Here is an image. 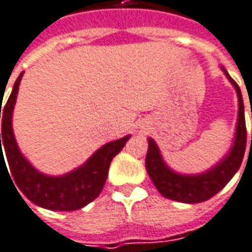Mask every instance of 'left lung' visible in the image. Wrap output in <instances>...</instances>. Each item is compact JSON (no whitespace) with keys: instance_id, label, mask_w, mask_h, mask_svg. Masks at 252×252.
Here are the masks:
<instances>
[{"instance_id":"left-lung-1","label":"left lung","mask_w":252,"mask_h":252,"mask_svg":"<svg viewBox=\"0 0 252 252\" xmlns=\"http://www.w3.org/2000/svg\"><path fill=\"white\" fill-rule=\"evenodd\" d=\"M224 74L235 87L238 96V122L235 129V139L231 151L224 158L214 165L207 172L198 175H182L172 171L165 163L160 151L153 139H148L149 149L146 153V171L149 173L156 189L168 199H173L185 204H198L204 202L218 193L225 185L231 181V178L237 173L243 163L244 152L247 146V129H245V116H244V101L241 90L238 84L231 79L222 67ZM252 117V115H251ZM252 146V133H251Z\"/></svg>"}]
</instances>
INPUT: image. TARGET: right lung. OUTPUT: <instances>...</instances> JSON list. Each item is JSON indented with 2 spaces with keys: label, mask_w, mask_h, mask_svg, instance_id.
I'll list each match as a JSON object with an SVG mask.
<instances>
[{
  "label": "right lung",
  "mask_w": 252,
  "mask_h": 252,
  "mask_svg": "<svg viewBox=\"0 0 252 252\" xmlns=\"http://www.w3.org/2000/svg\"><path fill=\"white\" fill-rule=\"evenodd\" d=\"M21 77L23 73L14 83L12 92L5 106L2 107V101L0 104V119H2L0 133V166L1 162L5 165L1 148L2 145L9 171L14 178L11 181H15L12 182L15 184L14 187H18L32 204L51 211H76L86 207L100 195L107 179L112 159L123 149L126 142L130 139V135L103 145L87 159L84 165L65 175L48 176L38 172L20 152L12 132V110Z\"/></svg>",
  "instance_id": "right-lung-1"
}]
</instances>
